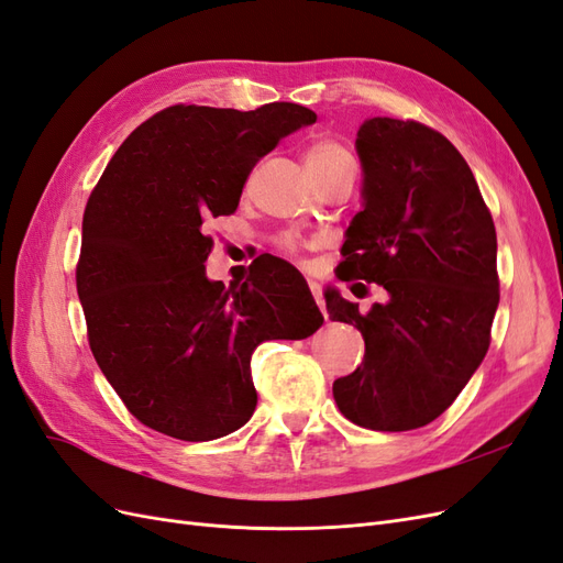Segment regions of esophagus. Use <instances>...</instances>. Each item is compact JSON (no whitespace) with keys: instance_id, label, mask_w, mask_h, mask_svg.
I'll use <instances>...</instances> for the list:
<instances>
[{"instance_id":"34e87169","label":"esophagus","mask_w":563,"mask_h":563,"mask_svg":"<svg viewBox=\"0 0 563 563\" xmlns=\"http://www.w3.org/2000/svg\"><path fill=\"white\" fill-rule=\"evenodd\" d=\"M310 284V291H312V298H314V302L319 305V310H321V314L327 317V302H323V296H321V288H319V284L317 282H308Z\"/></svg>"}]
</instances>
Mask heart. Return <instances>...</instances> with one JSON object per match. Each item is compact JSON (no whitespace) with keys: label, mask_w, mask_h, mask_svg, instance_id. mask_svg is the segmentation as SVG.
<instances>
[{"label":"heart","mask_w":563,"mask_h":563,"mask_svg":"<svg viewBox=\"0 0 563 563\" xmlns=\"http://www.w3.org/2000/svg\"><path fill=\"white\" fill-rule=\"evenodd\" d=\"M305 172H308L310 180H319V178H327L340 172H350L354 168V157L350 147H345L340 141L335 139H317L308 145L305 150ZM282 246L288 253H298L305 242L298 240V236H286L282 242Z\"/></svg>","instance_id":"b5f03b06"}]
</instances>
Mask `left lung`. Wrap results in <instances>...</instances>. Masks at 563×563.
Wrapping results in <instances>:
<instances>
[{
	"mask_svg": "<svg viewBox=\"0 0 563 563\" xmlns=\"http://www.w3.org/2000/svg\"><path fill=\"white\" fill-rule=\"evenodd\" d=\"M356 152L364 209L338 269L343 282L383 286L387 302L360 312L327 291L329 317L366 343L362 366L333 383V399L360 428L406 432L444 413L488 352L500 300L496 225L467 162L439 131L373 117Z\"/></svg>",
	"mask_w": 563,
	"mask_h": 563,
	"instance_id": "1",
	"label": "left lung"
}]
</instances>
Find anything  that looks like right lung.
Returning a JSON list of instances; mask_svg holds the SVG:
<instances>
[{"label": "right lung", "instance_id": "add662e5", "mask_svg": "<svg viewBox=\"0 0 563 563\" xmlns=\"http://www.w3.org/2000/svg\"><path fill=\"white\" fill-rule=\"evenodd\" d=\"M314 122L296 103L172 106L119 145L93 187L77 294L100 371L147 428L183 441L240 430L258 404L253 350L323 323L308 284L277 261L232 288L203 272V223L234 213L253 166Z\"/></svg>", "mask_w": 563, "mask_h": 563}]
</instances>
